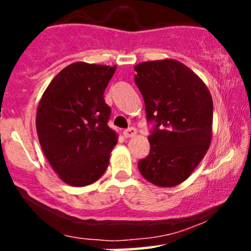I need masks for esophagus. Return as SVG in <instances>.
Segmentation results:
<instances>
[{
	"mask_svg": "<svg viewBox=\"0 0 251 251\" xmlns=\"http://www.w3.org/2000/svg\"><path fill=\"white\" fill-rule=\"evenodd\" d=\"M123 134L125 138H132L133 135L137 134V129H135L134 127H129L127 129H125V131L123 132Z\"/></svg>",
	"mask_w": 251,
	"mask_h": 251,
	"instance_id": "obj_1",
	"label": "esophagus"
}]
</instances>
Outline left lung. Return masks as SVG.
I'll return each instance as SVG.
<instances>
[{
	"label": "left lung",
	"instance_id": "1",
	"mask_svg": "<svg viewBox=\"0 0 251 251\" xmlns=\"http://www.w3.org/2000/svg\"><path fill=\"white\" fill-rule=\"evenodd\" d=\"M135 85L145 101L150 154L138 163L146 180L160 188L183 183L210 148L214 102L203 80L174 59L134 67Z\"/></svg>",
	"mask_w": 251,
	"mask_h": 251
}]
</instances>
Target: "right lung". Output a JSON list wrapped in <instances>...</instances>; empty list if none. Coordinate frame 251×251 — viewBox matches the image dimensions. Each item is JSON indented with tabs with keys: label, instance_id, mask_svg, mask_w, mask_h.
Instances as JSON below:
<instances>
[{
	"label": "right lung",
	"instance_id": "obj_1",
	"mask_svg": "<svg viewBox=\"0 0 251 251\" xmlns=\"http://www.w3.org/2000/svg\"><path fill=\"white\" fill-rule=\"evenodd\" d=\"M117 66L74 62L51 80L36 112L43 153L59 178L72 186L93 184L109 163L118 134L108 127L103 92Z\"/></svg>",
	"mask_w": 251,
	"mask_h": 251
}]
</instances>
